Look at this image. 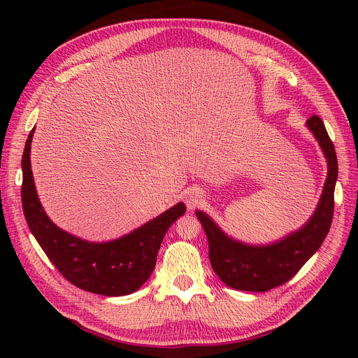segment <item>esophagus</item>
Instances as JSON below:
<instances>
[{
  "label": "esophagus",
  "instance_id": "34e87169",
  "mask_svg": "<svg viewBox=\"0 0 358 358\" xmlns=\"http://www.w3.org/2000/svg\"><path fill=\"white\" fill-rule=\"evenodd\" d=\"M203 201V191L199 188H191L185 192V203L188 209H196Z\"/></svg>",
  "mask_w": 358,
  "mask_h": 358
}]
</instances>
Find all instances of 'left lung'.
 I'll use <instances>...</instances> for the list:
<instances>
[{"instance_id":"8db88e82","label":"left lung","mask_w":358,"mask_h":358,"mask_svg":"<svg viewBox=\"0 0 358 358\" xmlns=\"http://www.w3.org/2000/svg\"><path fill=\"white\" fill-rule=\"evenodd\" d=\"M306 124L324 150L329 173L315 213L299 231L273 245L249 246L230 239L208 215L197 210V218L208 236L212 268L225 285L254 292H264L282 285L299 272L326 239L334 210L338 158L321 117L312 115Z\"/></svg>"}]
</instances>
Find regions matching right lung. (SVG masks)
<instances>
[{
  "instance_id": "add662e5",
  "label": "right lung",
  "mask_w": 358,
  "mask_h": 358,
  "mask_svg": "<svg viewBox=\"0 0 358 358\" xmlns=\"http://www.w3.org/2000/svg\"><path fill=\"white\" fill-rule=\"evenodd\" d=\"M29 133L22 155V208L31 233L48 258L69 282L101 296H127L137 291L154 272L166 231L185 213L183 203L157 216L121 239L91 243L62 231L43 210L31 171Z\"/></svg>"
}]
</instances>
